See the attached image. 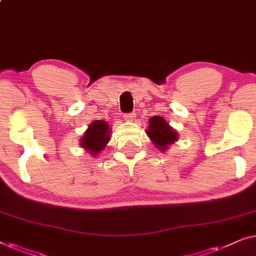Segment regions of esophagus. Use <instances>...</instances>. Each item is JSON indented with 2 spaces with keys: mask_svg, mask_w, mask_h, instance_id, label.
Returning <instances> with one entry per match:
<instances>
[{
  "mask_svg": "<svg viewBox=\"0 0 256 256\" xmlns=\"http://www.w3.org/2000/svg\"><path fill=\"white\" fill-rule=\"evenodd\" d=\"M134 117H136L134 112L124 114V118H125V120H126V122H133V120H134Z\"/></svg>",
  "mask_w": 256,
  "mask_h": 256,
  "instance_id": "obj_1",
  "label": "esophagus"
}]
</instances>
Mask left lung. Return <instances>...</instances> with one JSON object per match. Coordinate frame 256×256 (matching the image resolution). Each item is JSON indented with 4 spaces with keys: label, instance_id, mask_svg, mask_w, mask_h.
Masks as SVG:
<instances>
[{
    "label": "left lung",
    "instance_id": "1",
    "mask_svg": "<svg viewBox=\"0 0 256 256\" xmlns=\"http://www.w3.org/2000/svg\"><path fill=\"white\" fill-rule=\"evenodd\" d=\"M148 123V128L146 130L147 136L161 152H166L168 147L178 139V133L161 116L152 117Z\"/></svg>",
    "mask_w": 256,
    "mask_h": 256
}]
</instances>
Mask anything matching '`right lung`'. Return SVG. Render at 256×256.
I'll return each instance as SVG.
<instances>
[{
  "instance_id": "right-lung-1",
  "label": "right lung",
  "mask_w": 256,
  "mask_h": 256,
  "mask_svg": "<svg viewBox=\"0 0 256 256\" xmlns=\"http://www.w3.org/2000/svg\"><path fill=\"white\" fill-rule=\"evenodd\" d=\"M110 125L104 120H94L82 136L80 146L92 156H97L110 140Z\"/></svg>"
}]
</instances>
